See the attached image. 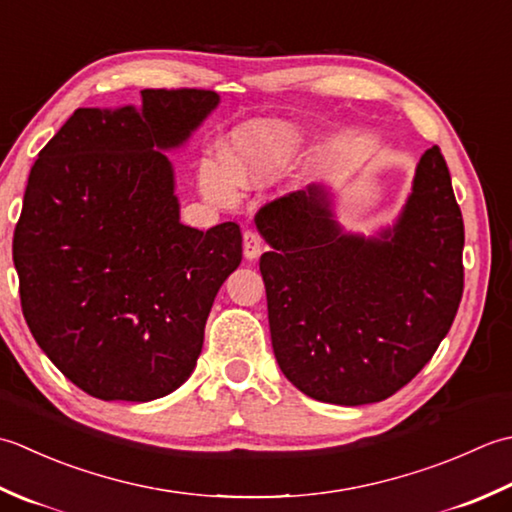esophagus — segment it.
Listing matches in <instances>:
<instances>
[{"label":"esophagus","mask_w":512,"mask_h":512,"mask_svg":"<svg viewBox=\"0 0 512 512\" xmlns=\"http://www.w3.org/2000/svg\"><path fill=\"white\" fill-rule=\"evenodd\" d=\"M243 254L247 260H256L260 256V238L252 229H247L243 234Z\"/></svg>","instance_id":"34e87169"}]
</instances>
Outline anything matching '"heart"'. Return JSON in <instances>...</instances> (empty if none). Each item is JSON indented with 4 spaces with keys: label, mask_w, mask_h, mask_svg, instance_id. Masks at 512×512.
<instances>
[{
    "label": "heart",
    "mask_w": 512,
    "mask_h": 512,
    "mask_svg": "<svg viewBox=\"0 0 512 512\" xmlns=\"http://www.w3.org/2000/svg\"><path fill=\"white\" fill-rule=\"evenodd\" d=\"M298 123L280 119L249 121L232 132L223 161L205 159L198 165V190L210 201L232 207L241 187L254 190L280 179L305 148Z\"/></svg>",
    "instance_id": "b5f03b06"
}]
</instances>
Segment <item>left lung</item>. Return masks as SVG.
I'll return each mask as SVG.
<instances>
[{
  "instance_id": "8db88e82",
  "label": "left lung",
  "mask_w": 512,
  "mask_h": 512,
  "mask_svg": "<svg viewBox=\"0 0 512 512\" xmlns=\"http://www.w3.org/2000/svg\"><path fill=\"white\" fill-rule=\"evenodd\" d=\"M260 256L280 371L320 402L387 400L422 371L464 289V223L437 145L422 154L398 218L347 232L327 183L263 207Z\"/></svg>"
}]
</instances>
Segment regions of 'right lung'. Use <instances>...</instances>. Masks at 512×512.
<instances>
[{
	"label": "right lung",
	"mask_w": 512,
	"mask_h": 512,
	"mask_svg": "<svg viewBox=\"0 0 512 512\" xmlns=\"http://www.w3.org/2000/svg\"><path fill=\"white\" fill-rule=\"evenodd\" d=\"M218 103L212 90H141L139 108H79L30 170L13 238L24 318L92 398L150 402L179 389L241 265L236 223H181L165 154Z\"/></svg>",
	"instance_id": "right-lung-1"
}]
</instances>
